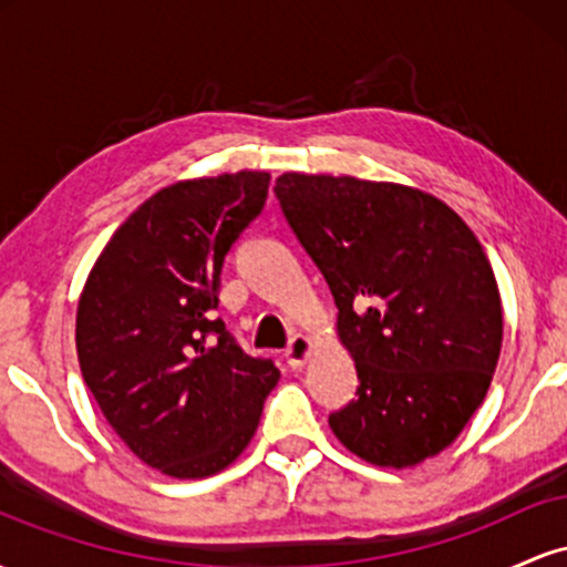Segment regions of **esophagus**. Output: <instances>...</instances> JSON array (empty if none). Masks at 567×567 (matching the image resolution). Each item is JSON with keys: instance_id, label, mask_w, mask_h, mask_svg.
<instances>
[{"instance_id": "34e87169", "label": "esophagus", "mask_w": 567, "mask_h": 567, "mask_svg": "<svg viewBox=\"0 0 567 567\" xmlns=\"http://www.w3.org/2000/svg\"><path fill=\"white\" fill-rule=\"evenodd\" d=\"M311 354V338L309 336H292L290 338V343H288V349H285V360H288V365L292 368V370H298V368H303V362H306V357Z\"/></svg>"}]
</instances>
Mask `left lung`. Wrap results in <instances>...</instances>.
I'll use <instances>...</instances> for the list:
<instances>
[{"mask_svg": "<svg viewBox=\"0 0 567 567\" xmlns=\"http://www.w3.org/2000/svg\"><path fill=\"white\" fill-rule=\"evenodd\" d=\"M275 194L338 306L354 400L328 424L375 466L458 437L496 373L504 315L483 245L445 202L351 175L285 173Z\"/></svg>", "mask_w": 567, "mask_h": 567, "instance_id": "left-lung-1", "label": "left lung"}]
</instances>
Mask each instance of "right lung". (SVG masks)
Here are the masks:
<instances>
[{
    "mask_svg": "<svg viewBox=\"0 0 567 567\" xmlns=\"http://www.w3.org/2000/svg\"><path fill=\"white\" fill-rule=\"evenodd\" d=\"M269 173L181 181L130 216L90 271L76 309L82 379L143 464L210 477L256 434L279 381L250 357L218 309L220 269L261 216Z\"/></svg>",
    "mask_w": 567,
    "mask_h": 567,
    "instance_id": "add662e5",
    "label": "right lung"
}]
</instances>
